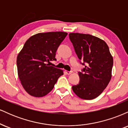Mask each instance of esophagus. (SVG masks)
<instances>
[{"mask_svg": "<svg viewBox=\"0 0 128 128\" xmlns=\"http://www.w3.org/2000/svg\"><path fill=\"white\" fill-rule=\"evenodd\" d=\"M65 73L67 74H70L72 73V71H67V70H66Z\"/></svg>", "mask_w": 128, "mask_h": 128, "instance_id": "1", "label": "esophagus"}]
</instances>
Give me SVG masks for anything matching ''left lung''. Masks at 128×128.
I'll list each match as a JSON object with an SVG mask.
<instances>
[{
	"label": "left lung",
	"mask_w": 128,
	"mask_h": 128,
	"mask_svg": "<svg viewBox=\"0 0 128 128\" xmlns=\"http://www.w3.org/2000/svg\"><path fill=\"white\" fill-rule=\"evenodd\" d=\"M69 38L80 61L85 66L79 72V84L72 86L80 98L91 100L99 96L111 78L113 58L102 40L90 34L70 33Z\"/></svg>",
	"instance_id": "1"
}]
</instances>
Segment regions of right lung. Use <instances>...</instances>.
I'll return each mask as SVG.
<instances>
[{
	"label": "right lung",
	"instance_id": "1",
	"mask_svg": "<svg viewBox=\"0 0 128 128\" xmlns=\"http://www.w3.org/2000/svg\"><path fill=\"white\" fill-rule=\"evenodd\" d=\"M67 33L36 34L26 41L17 58L18 78L28 93L34 97L48 94L63 71L48 64L56 61V52Z\"/></svg>",
	"mask_w": 128,
	"mask_h": 128
}]
</instances>
